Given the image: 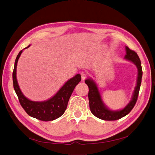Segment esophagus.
I'll list each match as a JSON object with an SVG mask.
<instances>
[{
    "label": "esophagus",
    "mask_w": 155,
    "mask_h": 155,
    "mask_svg": "<svg viewBox=\"0 0 155 155\" xmlns=\"http://www.w3.org/2000/svg\"><path fill=\"white\" fill-rule=\"evenodd\" d=\"M81 80H82V81H84V80H85V78H86V77H87V73L85 72H84V71H83V72H81Z\"/></svg>",
    "instance_id": "obj_1"
}]
</instances>
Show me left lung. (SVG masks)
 Returning a JSON list of instances; mask_svg holds the SVG:
<instances>
[{"instance_id": "left-lung-1", "label": "left lung", "mask_w": 155, "mask_h": 155, "mask_svg": "<svg viewBox=\"0 0 155 155\" xmlns=\"http://www.w3.org/2000/svg\"><path fill=\"white\" fill-rule=\"evenodd\" d=\"M126 54L124 58L134 63L138 69V77L137 82H136V86L134 89V93H133L131 101L122 110L117 111L110 110L103 101L101 93L99 92L98 87L97 85L95 82L91 78L85 80V83L89 87L88 97H89L91 111L94 116L99 118V119L107 121L119 120L120 118L126 116V115H128L131 111L133 107H134L136 101H137L142 77L141 62L137 53L135 52L134 51L130 50L127 46H126Z\"/></svg>"}]
</instances>
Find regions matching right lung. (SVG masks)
Segmentation results:
<instances>
[{"label":"right lung","mask_w":155,"mask_h":155,"mask_svg":"<svg viewBox=\"0 0 155 155\" xmlns=\"http://www.w3.org/2000/svg\"><path fill=\"white\" fill-rule=\"evenodd\" d=\"M29 45L26 48H29ZM23 49V50H24ZM23 52V50L19 51L15 62V66L13 72V87L17 95L19 98L21 105L26 111L29 116H31L36 119L48 122L56 120L60 117L64 113L67 107L68 100L73 92L75 87L81 81L80 74H76L74 77L71 78L60 88L55 95L52 97L44 101H33L27 99L23 95L19 88L17 80V66L18 60Z\"/></svg>","instance_id":"add662e5"}]
</instances>
